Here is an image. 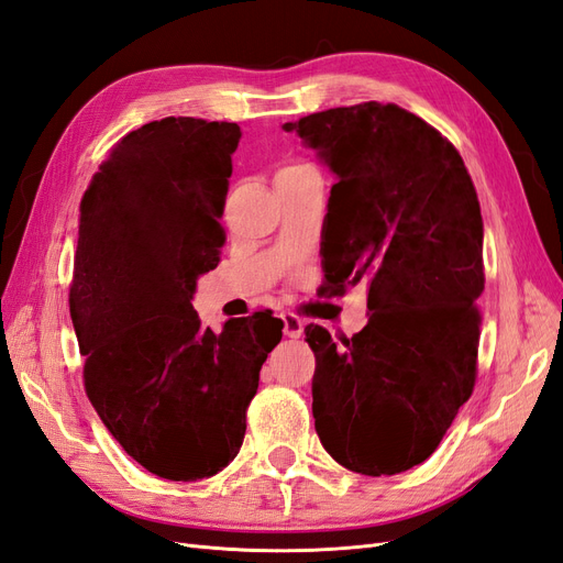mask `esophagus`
Listing matches in <instances>:
<instances>
[{
	"label": "esophagus",
	"mask_w": 563,
	"mask_h": 563,
	"mask_svg": "<svg viewBox=\"0 0 563 563\" xmlns=\"http://www.w3.org/2000/svg\"><path fill=\"white\" fill-rule=\"evenodd\" d=\"M279 317H282V321H284V335H288V338H300V335H302L305 321H302L298 314H294V312H282Z\"/></svg>",
	"instance_id": "34e87169"
}]
</instances>
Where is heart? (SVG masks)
Wrapping results in <instances>:
<instances>
[{
    "mask_svg": "<svg viewBox=\"0 0 563 563\" xmlns=\"http://www.w3.org/2000/svg\"><path fill=\"white\" fill-rule=\"evenodd\" d=\"M300 166H302V164H294V166H284L279 174H284V172H291V168H300Z\"/></svg>",
    "mask_w": 563,
    "mask_h": 563,
    "instance_id": "heart-1",
    "label": "heart"
}]
</instances>
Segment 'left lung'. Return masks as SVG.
Segmentation results:
<instances>
[{
    "mask_svg": "<svg viewBox=\"0 0 563 563\" xmlns=\"http://www.w3.org/2000/svg\"><path fill=\"white\" fill-rule=\"evenodd\" d=\"M335 174L323 277L366 282L368 323L338 347L308 327L312 416L343 467L380 476L428 460L476 378L484 223L457 150L420 117L376 100L284 124Z\"/></svg>",
    "mask_w": 563,
    "mask_h": 563,
    "instance_id": "1",
    "label": "left lung"
}]
</instances>
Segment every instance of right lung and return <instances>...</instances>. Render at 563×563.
Here are the masks:
<instances>
[{
	"mask_svg": "<svg viewBox=\"0 0 563 563\" xmlns=\"http://www.w3.org/2000/svg\"><path fill=\"white\" fill-rule=\"evenodd\" d=\"M232 122L166 117L126 133L79 203L70 314L84 387L135 463L172 482L230 465L261 366L282 340L269 310L220 333L192 310L197 277L218 265Z\"/></svg>",
	"mask_w": 563,
	"mask_h": 563,
	"instance_id": "1",
	"label": "right lung"
}]
</instances>
